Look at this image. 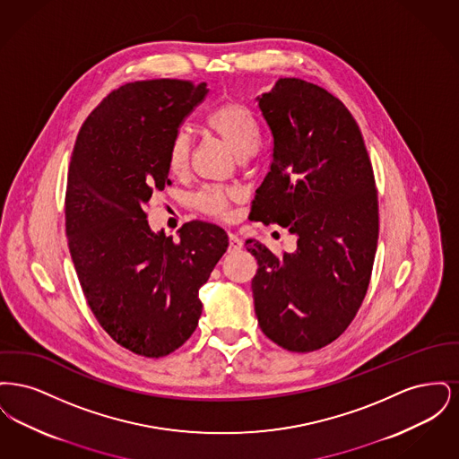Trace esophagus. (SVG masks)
Returning <instances> with one entry per match:
<instances>
[{"instance_id":"esophagus-1","label":"esophagus","mask_w":459,"mask_h":459,"mask_svg":"<svg viewBox=\"0 0 459 459\" xmlns=\"http://www.w3.org/2000/svg\"><path fill=\"white\" fill-rule=\"evenodd\" d=\"M240 247H242V240L236 234H229V249L238 251Z\"/></svg>"}]
</instances>
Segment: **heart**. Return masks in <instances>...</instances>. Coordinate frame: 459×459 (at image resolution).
Wrapping results in <instances>:
<instances>
[{
  "instance_id": "heart-1",
  "label": "heart",
  "mask_w": 459,
  "mask_h": 459,
  "mask_svg": "<svg viewBox=\"0 0 459 459\" xmlns=\"http://www.w3.org/2000/svg\"><path fill=\"white\" fill-rule=\"evenodd\" d=\"M204 129L219 137L223 144L240 160L251 156L260 144V126L255 115L240 103L227 101L208 113ZM191 161V139L184 131L175 132L169 152L167 165L170 174L182 177L189 170ZM238 199V193L220 186H206L193 197V206L199 213L212 219H227L230 203Z\"/></svg>"
}]
</instances>
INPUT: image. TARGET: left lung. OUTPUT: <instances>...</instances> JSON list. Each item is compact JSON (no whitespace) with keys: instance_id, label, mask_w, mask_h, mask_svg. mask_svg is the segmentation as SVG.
<instances>
[{"instance_id":"8db88e82","label":"left lung","mask_w":459,"mask_h":459,"mask_svg":"<svg viewBox=\"0 0 459 459\" xmlns=\"http://www.w3.org/2000/svg\"><path fill=\"white\" fill-rule=\"evenodd\" d=\"M256 101L272 163L249 219L287 227L298 247L277 256L246 240L258 262L255 311L270 341L309 352L350 327L365 299L378 240L375 177L356 120L325 89L285 77Z\"/></svg>"}]
</instances>
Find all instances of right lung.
I'll return each instance as SVG.
<instances>
[{
	"mask_svg": "<svg viewBox=\"0 0 459 459\" xmlns=\"http://www.w3.org/2000/svg\"><path fill=\"white\" fill-rule=\"evenodd\" d=\"M206 94L204 82H129L92 109L72 152L65 227L79 282L109 337L146 358L193 335L199 287L229 247L215 223L187 221L175 240L146 220L153 193L172 184L169 144Z\"/></svg>",
	"mask_w": 459,
	"mask_h": 459,
	"instance_id": "add662e5",
	"label": "right lung"
}]
</instances>
